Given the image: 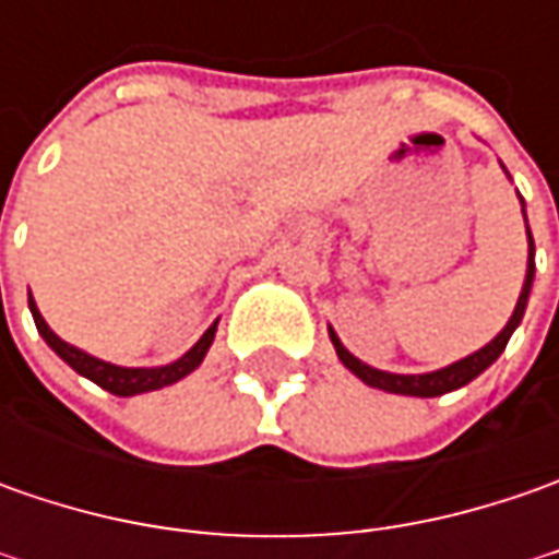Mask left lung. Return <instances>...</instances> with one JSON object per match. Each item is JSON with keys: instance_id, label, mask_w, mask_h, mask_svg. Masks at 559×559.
I'll return each mask as SVG.
<instances>
[{"instance_id": "8db88e82", "label": "left lung", "mask_w": 559, "mask_h": 559, "mask_svg": "<svg viewBox=\"0 0 559 559\" xmlns=\"http://www.w3.org/2000/svg\"><path fill=\"white\" fill-rule=\"evenodd\" d=\"M535 248H532V233H528V270H526V283H523V292H520V301H516V308H513V317L507 320V326L501 333L495 335L485 348H479L476 355L463 357L457 364H451V367H444V370H436V373H419V376H397V373H382V370H373V367H367V364H360L342 342H338V335L330 330V338H333L335 345V355L338 360L357 376V379H364L367 385H373V389H382V392H395V395H414V397H436L444 395V392H454V389H461L466 385L469 379H476V376L488 370L501 352L507 348V342H510V335L513 330L520 326V320H523V313H526L528 305V292H532V280H535Z\"/></svg>"}]
</instances>
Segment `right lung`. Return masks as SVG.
<instances>
[{
    "mask_svg": "<svg viewBox=\"0 0 559 559\" xmlns=\"http://www.w3.org/2000/svg\"><path fill=\"white\" fill-rule=\"evenodd\" d=\"M31 313H33V323H36V330L39 335L49 342V348H52L55 355L61 357L64 364H71L76 373L86 376V379H93L96 385H102L105 392H111V395L120 397H130V395H142V392H155V389H164V385H170V382H177V379H183L189 376L207 355V348H211V342H214V333H217V323L214 326H207L204 335L186 352L180 360H174V364H167V367H115V364H105V360H98V357L86 355V352H80L74 345H68V342H61L58 335L46 326V320H43V313L36 311V305H33V295H31Z\"/></svg>",
    "mask_w": 559,
    "mask_h": 559,
    "instance_id": "add662e5",
    "label": "right lung"
}]
</instances>
